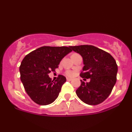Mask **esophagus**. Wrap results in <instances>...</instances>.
<instances>
[{"label":"esophagus","mask_w":132,"mask_h":132,"mask_svg":"<svg viewBox=\"0 0 132 132\" xmlns=\"http://www.w3.org/2000/svg\"><path fill=\"white\" fill-rule=\"evenodd\" d=\"M66 80H67L68 81H71V80H72V79L69 78H66Z\"/></svg>","instance_id":"1"}]
</instances>
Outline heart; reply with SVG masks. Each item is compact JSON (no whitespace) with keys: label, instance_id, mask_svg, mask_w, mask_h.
I'll return each instance as SVG.
<instances>
[{"label":"heart","instance_id":"1","mask_svg":"<svg viewBox=\"0 0 132 132\" xmlns=\"http://www.w3.org/2000/svg\"><path fill=\"white\" fill-rule=\"evenodd\" d=\"M65 74H66V76H70L72 77L75 75V71H72V70H68L65 72Z\"/></svg>","mask_w":132,"mask_h":132}]
</instances>
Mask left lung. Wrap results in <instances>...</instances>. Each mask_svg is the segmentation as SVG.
I'll return each instance as SVG.
<instances>
[{
  "mask_svg": "<svg viewBox=\"0 0 132 132\" xmlns=\"http://www.w3.org/2000/svg\"><path fill=\"white\" fill-rule=\"evenodd\" d=\"M69 47L82 57L84 66L80 76L90 79L87 83L81 80V86L76 91L78 97L88 105L104 102L117 81L118 67L115 59L109 53L92 45Z\"/></svg>",
  "mask_w": 132,
  "mask_h": 132,
  "instance_id": "left-lung-1",
  "label": "left lung"
}]
</instances>
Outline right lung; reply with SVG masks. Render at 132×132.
<instances>
[{"label":"right lung","instance_id":"obj_1","mask_svg":"<svg viewBox=\"0 0 132 132\" xmlns=\"http://www.w3.org/2000/svg\"><path fill=\"white\" fill-rule=\"evenodd\" d=\"M71 51L70 47L42 46L24 57L19 68L20 79L33 101L46 105L56 99L66 79L59 75L53 81L48 75L55 71L62 59Z\"/></svg>","mask_w":132,"mask_h":132}]
</instances>
